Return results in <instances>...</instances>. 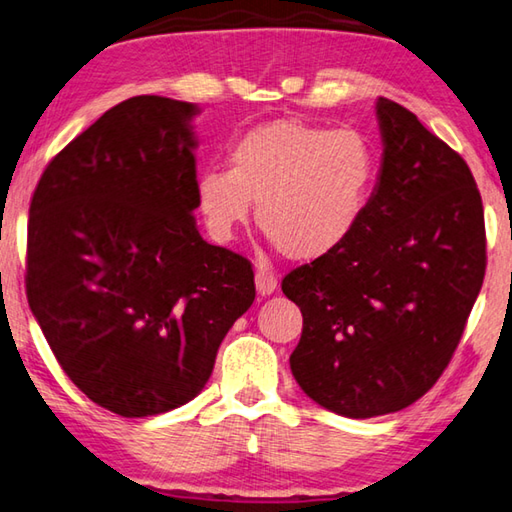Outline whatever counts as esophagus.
Returning a JSON list of instances; mask_svg holds the SVG:
<instances>
[{
	"label": "esophagus",
	"mask_w": 512,
	"mask_h": 512,
	"mask_svg": "<svg viewBox=\"0 0 512 512\" xmlns=\"http://www.w3.org/2000/svg\"><path fill=\"white\" fill-rule=\"evenodd\" d=\"M255 286H257V293L262 295V297L271 295L275 291V288H277V277H275V273L271 271V268H266V266H259L257 268Z\"/></svg>",
	"instance_id": "esophagus-1"
}]
</instances>
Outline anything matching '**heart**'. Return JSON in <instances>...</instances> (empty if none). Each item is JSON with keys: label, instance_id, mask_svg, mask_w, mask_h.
I'll return each mask as SVG.
<instances>
[{"label": "heart", "instance_id": "1", "mask_svg": "<svg viewBox=\"0 0 512 512\" xmlns=\"http://www.w3.org/2000/svg\"><path fill=\"white\" fill-rule=\"evenodd\" d=\"M376 165L374 147L358 129L277 118L230 145L228 170L199 174L197 199L215 239L235 235L257 203V224L280 253L313 262L358 228Z\"/></svg>", "mask_w": 512, "mask_h": 512}]
</instances>
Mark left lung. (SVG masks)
I'll return each instance as SVG.
<instances>
[{"mask_svg":"<svg viewBox=\"0 0 512 512\" xmlns=\"http://www.w3.org/2000/svg\"><path fill=\"white\" fill-rule=\"evenodd\" d=\"M383 163L358 228L288 273L302 311L291 371L324 410L392 414L448 367L486 275V226L468 163L410 109L378 98Z\"/></svg>","mask_w":512,"mask_h":512,"instance_id":"left-lung-1","label":"left lung"}]
</instances>
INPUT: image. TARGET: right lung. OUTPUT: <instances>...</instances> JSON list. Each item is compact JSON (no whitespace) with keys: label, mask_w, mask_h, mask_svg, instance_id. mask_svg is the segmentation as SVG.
I'll return each instance as SVG.
<instances>
[{"label":"right lung","mask_w":512,"mask_h":512,"mask_svg":"<svg viewBox=\"0 0 512 512\" xmlns=\"http://www.w3.org/2000/svg\"><path fill=\"white\" fill-rule=\"evenodd\" d=\"M199 107L134 96L46 165L33 192L26 297L73 385L125 418L192 401L255 300L246 257L199 235Z\"/></svg>","instance_id":"obj_1"}]
</instances>
